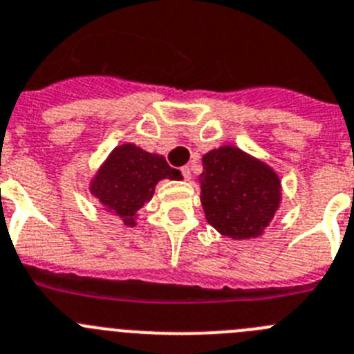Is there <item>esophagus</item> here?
<instances>
[{
    "mask_svg": "<svg viewBox=\"0 0 354 354\" xmlns=\"http://www.w3.org/2000/svg\"><path fill=\"white\" fill-rule=\"evenodd\" d=\"M181 174H183V178L185 180H190V178H192V169H190V166H183L181 167Z\"/></svg>",
    "mask_w": 354,
    "mask_h": 354,
    "instance_id": "obj_1",
    "label": "esophagus"
}]
</instances>
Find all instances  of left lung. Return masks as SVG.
<instances>
[{
    "label": "left lung",
    "instance_id": "8db88e82",
    "mask_svg": "<svg viewBox=\"0 0 354 354\" xmlns=\"http://www.w3.org/2000/svg\"><path fill=\"white\" fill-rule=\"evenodd\" d=\"M203 164L201 203L207 222L232 239L260 236L281 197L276 173L234 147L209 151Z\"/></svg>",
    "mask_w": 354,
    "mask_h": 354
}]
</instances>
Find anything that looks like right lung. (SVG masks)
Returning a JSON list of instances; mask_svg holds the SVG:
<instances>
[{
  "instance_id": "right-lung-1",
  "label": "right lung",
  "mask_w": 354,
  "mask_h": 354,
  "mask_svg": "<svg viewBox=\"0 0 354 354\" xmlns=\"http://www.w3.org/2000/svg\"><path fill=\"white\" fill-rule=\"evenodd\" d=\"M180 180L162 155L148 153L134 145L115 148L92 181V194L110 209L117 211L125 225H134V213L151 199L158 180Z\"/></svg>"
}]
</instances>
